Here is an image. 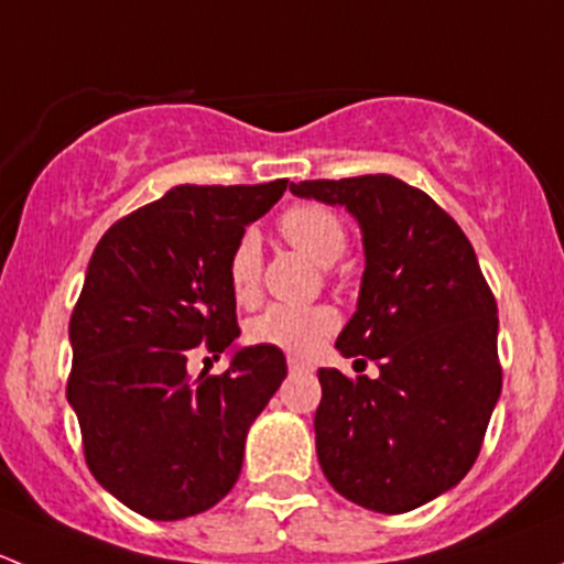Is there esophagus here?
Here are the masks:
<instances>
[{
	"instance_id": "34e87169",
	"label": "esophagus",
	"mask_w": 564,
	"mask_h": 564,
	"mask_svg": "<svg viewBox=\"0 0 564 564\" xmlns=\"http://www.w3.org/2000/svg\"><path fill=\"white\" fill-rule=\"evenodd\" d=\"M286 366H289V371H292V373H303V371H314V366H311V362H305V360H300V357H294V355H289V360H286Z\"/></svg>"
}]
</instances>
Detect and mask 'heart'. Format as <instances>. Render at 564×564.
<instances>
[{"label": "heart", "mask_w": 564, "mask_h": 564, "mask_svg": "<svg viewBox=\"0 0 564 564\" xmlns=\"http://www.w3.org/2000/svg\"><path fill=\"white\" fill-rule=\"evenodd\" d=\"M281 235L289 246L303 250L316 264L329 267L344 256L346 231L338 215L324 207H294L281 218ZM261 248L259 237L242 235L229 256V286L237 303L248 305L259 297ZM338 327V314L327 305L294 308V305H270L264 314L250 322L248 338L261 346H275L294 357L314 355L318 346Z\"/></svg>", "instance_id": "1"}]
</instances>
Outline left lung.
Returning <instances> with one entry per match:
<instances>
[{"label":"left lung","instance_id":"left-lung-1","mask_svg":"<svg viewBox=\"0 0 564 564\" xmlns=\"http://www.w3.org/2000/svg\"><path fill=\"white\" fill-rule=\"evenodd\" d=\"M289 191L360 226V297L335 349L379 362L357 382L318 368V464L349 502L409 513L458 486L480 453L502 392L497 303L471 242L417 187L366 174Z\"/></svg>","mask_w":564,"mask_h":564}]
</instances>
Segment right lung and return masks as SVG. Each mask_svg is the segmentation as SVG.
Listing matches in <instances>:
<instances>
[{"label": "right lung", "instance_id": "right-lung-1", "mask_svg": "<svg viewBox=\"0 0 564 564\" xmlns=\"http://www.w3.org/2000/svg\"><path fill=\"white\" fill-rule=\"evenodd\" d=\"M286 180L176 185L117 220L89 259L70 316L67 403L95 480L135 513L187 519L237 482L246 436L286 379L275 346H237L229 256ZM232 355L220 378L186 377L189 349Z\"/></svg>", "mask_w": 564, "mask_h": 564}]
</instances>
